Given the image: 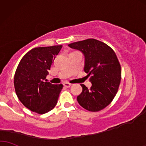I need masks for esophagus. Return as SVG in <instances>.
<instances>
[{
	"label": "esophagus",
	"instance_id": "34e87169",
	"mask_svg": "<svg viewBox=\"0 0 146 146\" xmlns=\"http://www.w3.org/2000/svg\"><path fill=\"white\" fill-rule=\"evenodd\" d=\"M63 85H64V86H65V87H69L71 85V83H69L65 82V83H63Z\"/></svg>",
	"mask_w": 146,
	"mask_h": 146
}]
</instances>
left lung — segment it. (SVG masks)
<instances>
[{"mask_svg":"<svg viewBox=\"0 0 146 146\" xmlns=\"http://www.w3.org/2000/svg\"><path fill=\"white\" fill-rule=\"evenodd\" d=\"M80 50L85 56L84 71L92 86L77 96L81 107L89 111H99L106 108L115 98L121 78V65L114 50L104 42L94 38L68 44Z\"/></svg>","mask_w":146,"mask_h":146,"instance_id":"obj_1","label":"left lung"}]
</instances>
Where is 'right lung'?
I'll list each match as a JSON object with an SVG mask.
<instances>
[{
    "label": "right lung",
    "instance_id": "1",
    "mask_svg": "<svg viewBox=\"0 0 146 146\" xmlns=\"http://www.w3.org/2000/svg\"><path fill=\"white\" fill-rule=\"evenodd\" d=\"M62 45L36 47L21 60L14 77L16 94L29 110L38 114L46 113L57 104L63 85L45 81L48 70Z\"/></svg>",
    "mask_w": 146,
    "mask_h": 146
}]
</instances>
